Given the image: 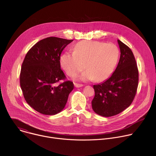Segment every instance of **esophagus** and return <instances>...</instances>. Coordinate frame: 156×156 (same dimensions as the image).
<instances>
[{"label":"esophagus","instance_id":"1","mask_svg":"<svg viewBox=\"0 0 156 156\" xmlns=\"http://www.w3.org/2000/svg\"><path fill=\"white\" fill-rule=\"evenodd\" d=\"M74 85L76 87H82L83 85L81 84H78V83H74Z\"/></svg>","mask_w":156,"mask_h":156}]
</instances>
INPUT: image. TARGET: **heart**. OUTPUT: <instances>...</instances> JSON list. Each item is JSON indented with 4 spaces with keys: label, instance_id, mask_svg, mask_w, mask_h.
I'll return each mask as SVG.
<instances>
[{
    "label": "heart",
    "instance_id": "b5f03b06",
    "mask_svg": "<svg viewBox=\"0 0 156 156\" xmlns=\"http://www.w3.org/2000/svg\"><path fill=\"white\" fill-rule=\"evenodd\" d=\"M120 55L114 44L95 41H82L73 48V52H65L60 58L62 68L70 76L87 69L78 76L82 81L101 82L114 72Z\"/></svg>",
    "mask_w": 156,
    "mask_h": 156
}]
</instances>
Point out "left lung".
I'll list each match as a JSON object with an SVG mask.
<instances>
[{"instance_id":"8db88e82","label":"left lung","mask_w":156,"mask_h":156,"mask_svg":"<svg viewBox=\"0 0 156 156\" xmlns=\"http://www.w3.org/2000/svg\"><path fill=\"white\" fill-rule=\"evenodd\" d=\"M120 57L113 74L105 81L94 85L93 110L102 117L117 115L134 99L138 85V70L131 50L119 39Z\"/></svg>"}]
</instances>
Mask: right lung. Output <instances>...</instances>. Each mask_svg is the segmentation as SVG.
<instances>
[{
  "label": "right lung",
  "instance_id": "add662e5",
  "mask_svg": "<svg viewBox=\"0 0 156 156\" xmlns=\"http://www.w3.org/2000/svg\"><path fill=\"white\" fill-rule=\"evenodd\" d=\"M73 40L57 37L43 39L30 49L23 63L20 83L27 102L37 112L54 115L64 108L74 85L65 81L60 69V55Z\"/></svg>",
  "mask_w": 156,
  "mask_h": 156
}]
</instances>
